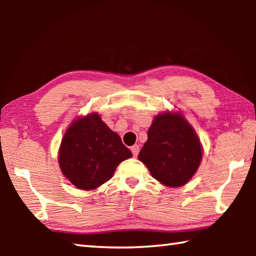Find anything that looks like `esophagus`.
Here are the masks:
<instances>
[{
    "label": "esophagus",
    "mask_w": 256,
    "mask_h": 256,
    "mask_svg": "<svg viewBox=\"0 0 256 256\" xmlns=\"http://www.w3.org/2000/svg\"><path fill=\"white\" fill-rule=\"evenodd\" d=\"M131 151H132V154H133L134 157H136L138 154V151H140V146H138V144H134V146H131Z\"/></svg>",
    "instance_id": "34e87169"
}]
</instances>
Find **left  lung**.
Masks as SVG:
<instances>
[{"instance_id":"1","label":"left lung","mask_w":256,"mask_h":256,"mask_svg":"<svg viewBox=\"0 0 256 256\" xmlns=\"http://www.w3.org/2000/svg\"><path fill=\"white\" fill-rule=\"evenodd\" d=\"M203 149L196 130L180 112H164L154 116L148 140L138 158L151 176L164 186L180 188L196 175Z\"/></svg>"}]
</instances>
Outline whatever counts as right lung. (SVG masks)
Returning <instances> with one entry per match:
<instances>
[{"mask_svg": "<svg viewBox=\"0 0 256 256\" xmlns=\"http://www.w3.org/2000/svg\"><path fill=\"white\" fill-rule=\"evenodd\" d=\"M131 157L118 134L107 126L97 112L73 120L58 149L62 174L84 190L105 184L118 164Z\"/></svg>", "mask_w": 256, "mask_h": 256, "instance_id": "add662e5", "label": "right lung"}]
</instances>
